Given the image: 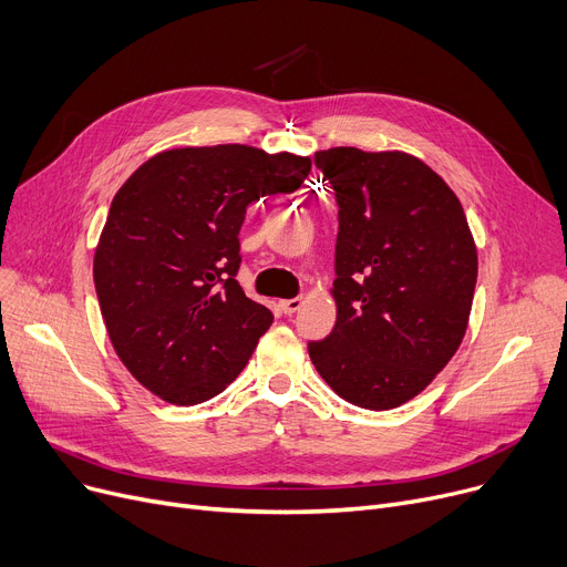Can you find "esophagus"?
Returning <instances> with one entry per match:
<instances>
[{"instance_id":"34e87169","label":"esophagus","mask_w":567,"mask_h":567,"mask_svg":"<svg viewBox=\"0 0 567 567\" xmlns=\"http://www.w3.org/2000/svg\"><path fill=\"white\" fill-rule=\"evenodd\" d=\"M278 308H280V312H285V315H293L296 310L301 308V299H285V301L278 303Z\"/></svg>"}]
</instances>
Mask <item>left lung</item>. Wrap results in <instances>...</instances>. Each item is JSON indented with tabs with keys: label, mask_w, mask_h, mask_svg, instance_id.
<instances>
[{
	"label": "left lung",
	"mask_w": 567,
	"mask_h": 567,
	"mask_svg": "<svg viewBox=\"0 0 567 567\" xmlns=\"http://www.w3.org/2000/svg\"><path fill=\"white\" fill-rule=\"evenodd\" d=\"M338 202L331 336L308 342L347 402L393 409L449 365L466 333L478 252L443 178L402 152H317Z\"/></svg>",
	"instance_id": "8db88e82"
}]
</instances>
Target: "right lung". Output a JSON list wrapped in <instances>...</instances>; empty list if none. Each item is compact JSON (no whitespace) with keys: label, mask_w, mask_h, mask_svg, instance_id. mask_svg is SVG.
<instances>
[{"label":"right lung","mask_w":567,"mask_h":567,"mask_svg":"<svg viewBox=\"0 0 567 567\" xmlns=\"http://www.w3.org/2000/svg\"><path fill=\"white\" fill-rule=\"evenodd\" d=\"M310 158L246 144L172 148L112 199L94 257L107 336L128 372L169 404L223 393L274 323L236 280L248 204L293 193Z\"/></svg>","instance_id":"1"}]
</instances>
